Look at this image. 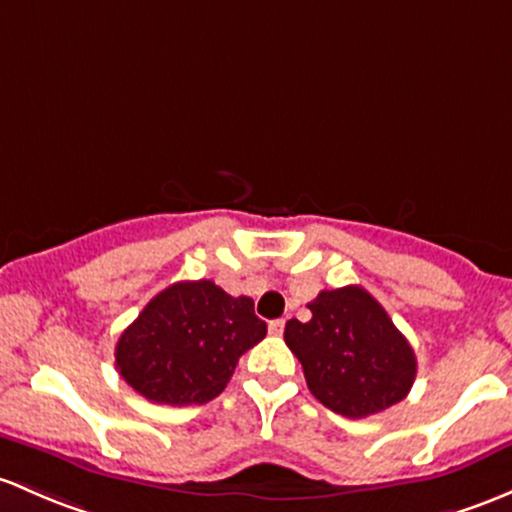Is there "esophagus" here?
I'll return each mask as SVG.
<instances>
[{
    "label": "esophagus",
    "instance_id": "34e87169",
    "mask_svg": "<svg viewBox=\"0 0 512 512\" xmlns=\"http://www.w3.org/2000/svg\"><path fill=\"white\" fill-rule=\"evenodd\" d=\"M284 324H287V321H284V319H274V321H270V333H272V336H282V333H284Z\"/></svg>",
    "mask_w": 512,
    "mask_h": 512
}]
</instances>
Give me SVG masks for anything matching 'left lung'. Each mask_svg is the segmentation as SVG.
Listing matches in <instances>:
<instances>
[{
	"label": "left lung",
	"mask_w": 512,
	"mask_h": 512,
	"mask_svg": "<svg viewBox=\"0 0 512 512\" xmlns=\"http://www.w3.org/2000/svg\"><path fill=\"white\" fill-rule=\"evenodd\" d=\"M309 309L306 324L287 321L284 341L321 405L358 419L405 400L417 358L378 299L351 284L321 292Z\"/></svg>",
	"instance_id": "1"
}]
</instances>
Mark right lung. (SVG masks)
<instances>
[{"instance_id": "right-lung-1", "label": "right lung", "mask_w": 512, "mask_h": 512, "mask_svg": "<svg viewBox=\"0 0 512 512\" xmlns=\"http://www.w3.org/2000/svg\"><path fill=\"white\" fill-rule=\"evenodd\" d=\"M250 297L211 282H176L122 331L115 365L129 387L157 405H203L228 385L240 355L265 338Z\"/></svg>"}]
</instances>
